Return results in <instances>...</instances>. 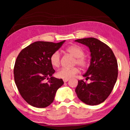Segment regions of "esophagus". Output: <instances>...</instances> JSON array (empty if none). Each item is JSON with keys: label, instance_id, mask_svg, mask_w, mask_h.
<instances>
[{"label": "esophagus", "instance_id": "obj_1", "mask_svg": "<svg viewBox=\"0 0 130 130\" xmlns=\"http://www.w3.org/2000/svg\"><path fill=\"white\" fill-rule=\"evenodd\" d=\"M69 78H65V79H63V82H64V83H67V82H68V81H69Z\"/></svg>", "mask_w": 130, "mask_h": 130}]
</instances>
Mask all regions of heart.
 I'll use <instances>...</instances> for the list:
<instances>
[{
    "label": "heart",
    "instance_id": "heart-1",
    "mask_svg": "<svg viewBox=\"0 0 130 130\" xmlns=\"http://www.w3.org/2000/svg\"><path fill=\"white\" fill-rule=\"evenodd\" d=\"M67 52L75 58L74 64H77L81 68H85L87 65V60L84 56V52L82 48L78 45H71L67 48ZM60 53L56 51L53 53L50 57V62L54 68H58L60 65ZM79 72V69L77 67L71 68H61L57 72V76L61 78H70L73 77Z\"/></svg>",
    "mask_w": 130,
    "mask_h": 130
}]
</instances>
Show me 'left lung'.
I'll return each instance as SVG.
<instances>
[{
    "instance_id": "obj_1",
    "label": "left lung",
    "mask_w": 130,
    "mask_h": 130,
    "mask_svg": "<svg viewBox=\"0 0 130 130\" xmlns=\"http://www.w3.org/2000/svg\"><path fill=\"white\" fill-rule=\"evenodd\" d=\"M75 42L88 47L91 57L88 69L83 76L91 82L78 81L75 92L85 104L98 105L107 99L117 80V60L111 48L98 39H78Z\"/></svg>"
}]
</instances>
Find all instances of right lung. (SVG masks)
Returning <instances> with one entry per match:
<instances>
[{
  "label": "right lung",
  "instance_id": "add662e5",
  "mask_svg": "<svg viewBox=\"0 0 130 130\" xmlns=\"http://www.w3.org/2000/svg\"><path fill=\"white\" fill-rule=\"evenodd\" d=\"M65 42H35L17 57L14 69L15 82L23 99L32 106H49L53 102L57 90L63 84L62 79L52 76L55 70L50 57Z\"/></svg>",
  "mask_w": 130,
  "mask_h": 130
}]
</instances>
